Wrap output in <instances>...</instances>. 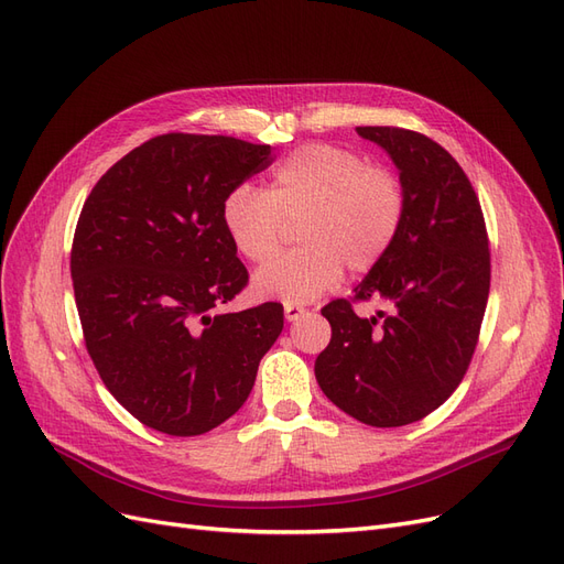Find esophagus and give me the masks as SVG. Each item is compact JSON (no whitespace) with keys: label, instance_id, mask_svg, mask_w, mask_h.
<instances>
[{"label":"esophagus","instance_id":"34e87169","mask_svg":"<svg viewBox=\"0 0 564 564\" xmlns=\"http://www.w3.org/2000/svg\"><path fill=\"white\" fill-rule=\"evenodd\" d=\"M303 315H305L303 305H296V303H286V305H284V317H286L289 322H294V319H299V317H303Z\"/></svg>","mask_w":564,"mask_h":564}]
</instances>
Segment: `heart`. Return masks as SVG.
I'll return each instance as SVG.
<instances>
[{
	"instance_id": "heart-1",
	"label": "heart",
	"mask_w": 564,
	"mask_h": 564,
	"mask_svg": "<svg viewBox=\"0 0 564 564\" xmlns=\"http://www.w3.org/2000/svg\"><path fill=\"white\" fill-rule=\"evenodd\" d=\"M406 214L398 172L369 164L360 152L313 143L275 164L265 193L237 185L220 204V224L242 259L265 263L296 228V251L263 265L253 292L308 303L332 289L344 268L362 275L395 245Z\"/></svg>"
}]
</instances>
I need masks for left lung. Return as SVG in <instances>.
<instances>
[{"label":"left lung","mask_w":564,"mask_h":564,"mask_svg":"<svg viewBox=\"0 0 564 564\" xmlns=\"http://www.w3.org/2000/svg\"><path fill=\"white\" fill-rule=\"evenodd\" d=\"M398 164L406 214L395 245L355 289L322 308L332 324L315 377L338 409L377 429L421 421L464 381L480 338L491 259L480 199L464 169L429 135L357 127ZM391 303L377 318L351 305Z\"/></svg>","instance_id":"8db88e82"}]
</instances>
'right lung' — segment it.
I'll return each instance as SVG.
<instances>
[{"instance_id": "add662e5", "label": "right lung", "mask_w": 564, "mask_h": 564, "mask_svg": "<svg viewBox=\"0 0 564 564\" xmlns=\"http://www.w3.org/2000/svg\"><path fill=\"white\" fill-rule=\"evenodd\" d=\"M270 164V145L162 133L112 164L84 202L70 251L84 344L148 429L193 437L230 419L284 327L272 301L218 313L249 282L220 204Z\"/></svg>"}]
</instances>
